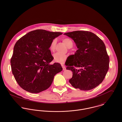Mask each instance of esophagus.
I'll list each match as a JSON object with an SVG mask.
<instances>
[{
  "instance_id": "obj_1",
  "label": "esophagus",
  "mask_w": 122,
  "mask_h": 122,
  "mask_svg": "<svg viewBox=\"0 0 122 122\" xmlns=\"http://www.w3.org/2000/svg\"><path fill=\"white\" fill-rule=\"evenodd\" d=\"M61 66H62V69H63V70H66L65 66L63 64H61Z\"/></svg>"
}]
</instances>
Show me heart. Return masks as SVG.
<instances>
[{
    "mask_svg": "<svg viewBox=\"0 0 122 122\" xmlns=\"http://www.w3.org/2000/svg\"><path fill=\"white\" fill-rule=\"evenodd\" d=\"M63 42L65 44V45L69 48H70L72 47L73 45V42L69 38H64L62 39ZM56 39H54L52 40L51 42L50 45V49L52 52H54L55 50V46L56 44ZM68 57L67 55L66 54H61L59 53H56L53 55V59L54 61L57 62L59 63H64L66 60H67V58Z\"/></svg>",
    "mask_w": 122,
    "mask_h": 122,
    "instance_id": "heart-1",
    "label": "heart"
}]
</instances>
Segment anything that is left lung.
Listing matches in <instances>:
<instances>
[{
	"instance_id": "left-lung-1",
	"label": "left lung",
	"mask_w": 122,
	"mask_h": 122,
	"mask_svg": "<svg viewBox=\"0 0 122 122\" xmlns=\"http://www.w3.org/2000/svg\"><path fill=\"white\" fill-rule=\"evenodd\" d=\"M72 38L78 49L68 62L66 69L73 72L70 84L75 88L88 91L102 83L109 68V58L104 42L86 31L64 34Z\"/></svg>"
}]
</instances>
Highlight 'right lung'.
Masks as SVG:
<instances>
[{
	"label": "right lung",
	"mask_w": 122,
	"mask_h": 122,
	"mask_svg": "<svg viewBox=\"0 0 122 122\" xmlns=\"http://www.w3.org/2000/svg\"><path fill=\"white\" fill-rule=\"evenodd\" d=\"M62 34L36 30L15 43L11 66L16 82L23 89L34 93L45 91L52 85L54 76L62 71L60 63L50 64L53 58L49 49L52 40Z\"/></svg>",
	"instance_id": "obj_1"
}]
</instances>
